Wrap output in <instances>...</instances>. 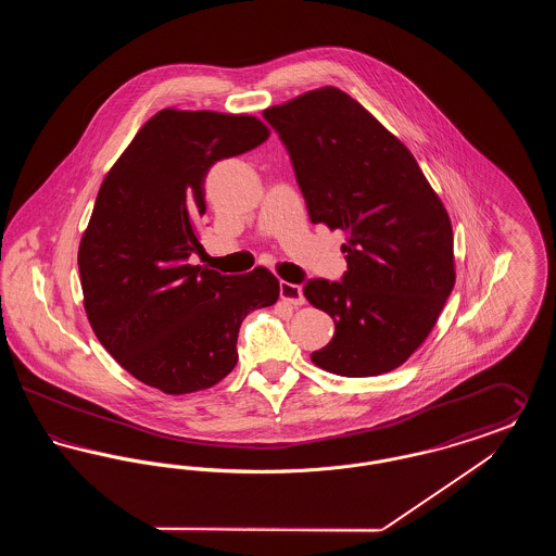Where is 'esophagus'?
<instances>
[{"mask_svg": "<svg viewBox=\"0 0 556 556\" xmlns=\"http://www.w3.org/2000/svg\"><path fill=\"white\" fill-rule=\"evenodd\" d=\"M279 295L283 302H290L291 306H302L304 304V295L300 286L295 283H288V281H281L279 283Z\"/></svg>", "mask_w": 556, "mask_h": 556, "instance_id": "1", "label": "esophagus"}]
</instances>
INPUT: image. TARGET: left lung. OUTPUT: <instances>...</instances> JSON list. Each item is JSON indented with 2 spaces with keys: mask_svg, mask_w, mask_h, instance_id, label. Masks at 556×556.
<instances>
[{
  "mask_svg": "<svg viewBox=\"0 0 556 556\" xmlns=\"http://www.w3.org/2000/svg\"><path fill=\"white\" fill-rule=\"evenodd\" d=\"M263 116L290 154L311 220L345 233L342 279L304 283L336 323L313 363L342 377L396 369L454 288L448 212L408 148L342 89L308 91Z\"/></svg>",
  "mask_w": 556,
  "mask_h": 556,
  "instance_id": "8db88e82",
  "label": "left lung"
}]
</instances>
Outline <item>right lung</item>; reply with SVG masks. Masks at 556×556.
<instances>
[{"instance_id":"add662e5","label":"right lung","mask_w":556,"mask_h":556,"mask_svg":"<svg viewBox=\"0 0 556 556\" xmlns=\"http://www.w3.org/2000/svg\"><path fill=\"white\" fill-rule=\"evenodd\" d=\"M248 114L160 110L100 187L79 248L85 313L116 363L164 394L212 388L238 365L241 320L273 306L263 266L220 275L189 265L202 250L212 164L265 143Z\"/></svg>"}]
</instances>
